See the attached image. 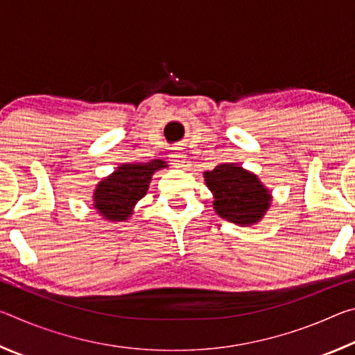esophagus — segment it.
Instances as JSON below:
<instances>
[{"label": "esophagus", "mask_w": 355, "mask_h": 355, "mask_svg": "<svg viewBox=\"0 0 355 355\" xmlns=\"http://www.w3.org/2000/svg\"><path fill=\"white\" fill-rule=\"evenodd\" d=\"M171 161H172V164L175 166V167H184L186 156L182 152H175V153L171 155Z\"/></svg>", "instance_id": "1"}]
</instances>
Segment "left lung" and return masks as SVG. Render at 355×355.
<instances>
[{"instance_id": "1", "label": "left lung", "mask_w": 355, "mask_h": 355, "mask_svg": "<svg viewBox=\"0 0 355 355\" xmlns=\"http://www.w3.org/2000/svg\"><path fill=\"white\" fill-rule=\"evenodd\" d=\"M213 192V208L219 218L241 227L258 224L271 207L272 194L257 173L235 163L216 166L203 172Z\"/></svg>"}]
</instances>
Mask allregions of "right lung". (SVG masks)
I'll use <instances>...</instances> for the list:
<instances>
[{"label":"right lung","mask_w":355,"mask_h":355,"mask_svg":"<svg viewBox=\"0 0 355 355\" xmlns=\"http://www.w3.org/2000/svg\"><path fill=\"white\" fill-rule=\"evenodd\" d=\"M166 167L167 163L163 159L117 166L95 186L92 208L107 222L128 220L136 203L147 194L153 173Z\"/></svg>","instance_id":"add662e5"}]
</instances>
